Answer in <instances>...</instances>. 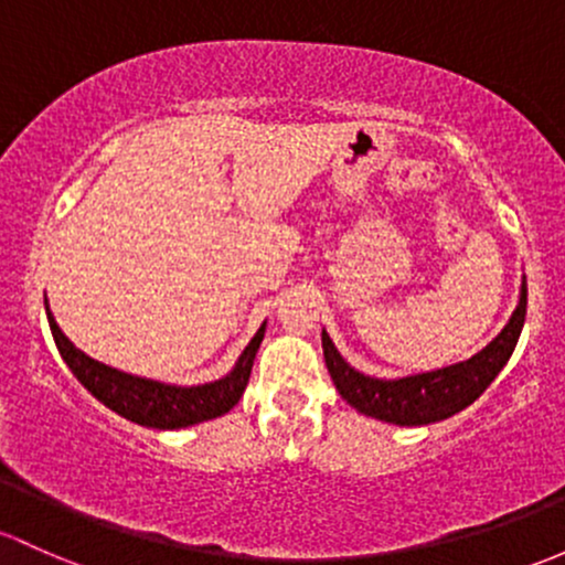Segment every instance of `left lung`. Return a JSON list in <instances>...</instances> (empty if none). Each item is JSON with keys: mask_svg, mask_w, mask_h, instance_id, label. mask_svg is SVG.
<instances>
[{"mask_svg": "<svg viewBox=\"0 0 565 565\" xmlns=\"http://www.w3.org/2000/svg\"><path fill=\"white\" fill-rule=\"evenodd\" d=\"M527 306V284L522 276L518 308L509 317L507 328L498 332L490 343L477 352L473 358L455 362V365L436 367V371L412 373V376L379 379L367 376L343 360L338 352L328 330H322L324 362L335 390L341 392L343 401L360 414L382 423L401 427H419L441 419L455 417L457 412L471 406L482 392L490 387L492 379L503 371L514 347L520 341L522 324H525Z\"/></svg>", "mask_w": 565, "mask_h": 565, "instance_id": "1", "label": "left lung"}]
</instances>
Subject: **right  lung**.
I'll return each instance as SVG.
<instances>
[{
    "mask_svg": "<svg viewBox=\"0 0 565 565\" xmlns=\"http://www.w3.org/2000/svg\"><path fill=\"white\" fill-rule=\"evenodd\" d=\"M45 313L58 354L83 387L92 392L99 403H105L110 412H116L118 417L142 427H153V430H181V427H192L227 414L246 390L254 358H257L267 328V322L259 324V330L254 332V338L243 349L227 376L216 379V382L194 384V387H181V384H164L157 379L124 373L118 367L88 358L58 328L51 308H47V300Z\"/></svg>",
    "mask_w": 565,
    "mask_h": 565,
    "instance_id": "obj_1",
    "label": "right lung"
}]
</instances>
